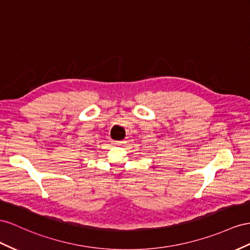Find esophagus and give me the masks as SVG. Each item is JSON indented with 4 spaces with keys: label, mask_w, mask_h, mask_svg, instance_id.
Wrapping results in <instances>:
<instances>
[{
    "label": "esophagus",
    "mask_w": 250,
    "mask_h": 250,
    "mask_svg": "<svg viewBox=\"0 0 250 250\" xmlns=\"http://www.w3.org/2000/svg\"><path fill=\"white\" fill-rule=\"evenodd\" d=\"M112 144H114V145H121V144H123V142L122 141H113Z\"/></svg>",
    "instance_id": "34e87169"
}]
</instances>
